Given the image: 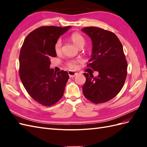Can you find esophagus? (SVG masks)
Returning a JSON list of instances; mask_svg holds the SVG:
<instances>
[{"mask_svg":"<svg viewBox=\"0 0 147 147\" xmlns=\"http://www.w3.org/2000/svg\"><path fill=\"white\" fill-rule=\"evenodd\" d=\"M68 74H69V76L70 78H73L75 76L76 74H77V73H76V72L74 71H69L68 72Z\"/></svg>","mask_w":147,"mask_h":147,"instance_id":"34e87169","label":"esophagus"}]
</instances>
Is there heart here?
Instances as JSON below:
<instances>
[{
	"instance_id": "1",
	"label": "heart",
	"mask_w": 147,
	"mask_h": 147,
	"mask_svg": "<svg viewBox=\"0 0 147 147\" xmlns=\"http://www.w3.org/2000/svg\"><path fill=\"white\" fill-rule=\"evenodd\" d=\"M70 39L73 43L78 48H80L83 47L85 44V40L84 37L78 33H74L70 36ZM62 40L61 39H58L55 42L54 45V50L56 54H60L62 49ZM78 63V61L72 60L67 62V65L71 69H76L77 64Z\"/></svg>"
}]
</instances>
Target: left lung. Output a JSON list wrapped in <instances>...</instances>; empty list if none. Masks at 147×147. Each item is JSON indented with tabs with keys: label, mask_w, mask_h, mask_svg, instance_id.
<instances>
[{
	"label": "left lung",
	"mask_w": 147,
	"mask_h": 147,
	"mask_svg": "<svg viewBox=\"0 0 147 147\" xmlns=\"http://www.w3.org/2000/svg\"><path fill=\"white\" fill-rule=\"evenodd\" d=\"M82 31L92 42V53L87 66L98 72L96 77L83 73L86 78L83 94L95 104L104 103L115 97L125 82L127 64L123 45L109 31L95 26L85 27Z\"/></svg>",
	"instance_id": "obj_1"
}]
</instances>
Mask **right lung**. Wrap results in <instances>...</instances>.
I'll use <instances>...</instances> for the list:
<instances>
[{
	"mask_svg": "<svg viewBox=\"0 0 147 147\" xmlns=\"http://www.w3.org/2000/svg\"><path fill=\"white\" fill-rule=\"evenodd\" d=\"M71 28L40 27L28 35L21 47L20 79L28 94L43 105H54L63 96L69 74L64 71L56 73L50 65L51 59L57 56L55 42Z\"/></svg>",
	"mask_w": 147,
	"mask_h": 147,
	"instance_id": "right-lung-1",
	"label": "right lung"
}]
</instances>
